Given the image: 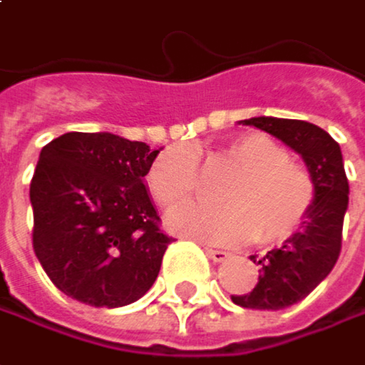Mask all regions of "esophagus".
Wrapping results in <instances>:
<instances>
[{"label":"esophagus","mask_w":365,"mask_h":365,"mask_svg":"<svg viewBox=\"0 0 365 365\" xmlns=\"http://www.w3.org/2000/svg\"><path fill=\"white\" fill-rule=\"evenodd\" d=\"M205 252L210 255V259H213L215 263H222V261H226L230 257V252L226 250H220V248H205Z\"/></svg>","instance_id":"esophagus-1"}]
</instances>
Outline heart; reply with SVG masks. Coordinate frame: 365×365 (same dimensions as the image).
Returning a JSON list of instances; mask_svg holds the SVG:
<instances>
[{"mask_svg":"<svg viewBox=\"0 0 365 365\" xmlns=\"http://www.w3.org/2000/svg\"><path fill=\"white\" fill-rule=\"evenodd\" d=\"M220 160L236 173L220 189L224 205L182 207L170 213L174 230L215 245H238L255 236L261 245L287 240L308 217L317 185L312 173L287 148L264 133L230 139ZM199 187V162L191 148H168L148 170V189L164 210L189 203Z\"/></svg>","mask_w":365,"mask_h":365,"instance_id":"obj_1","label":"heart"}]
</instances>
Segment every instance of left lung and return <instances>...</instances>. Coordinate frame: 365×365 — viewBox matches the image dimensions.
Masks as SVG:
<instances>
[{
  "label": "left lung",
  "instance_id": "1",
  "mask_svg": "<svg viewBox=\"0 0 365 365\" xmlns=\"http://www.w3.org/2000/svg\"><path fill=\"white\" fill-rule=\"evenodd\" d=\"M240 123L267 131L298 152L317 185L312 210L300 230L259 259V283L248 294L232 296V302L242 308L282 310L304 300L337 263L349 182L341 148L324 129L306 120L277 117H252Z\"/></svg>",
  "mask_w": 365,
  "mask_h": 365
}]
</instances>
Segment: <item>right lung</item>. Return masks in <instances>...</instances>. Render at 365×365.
<instances>
[{"mask_svg":"<svg viewBox=\"0 0 365 365\" xmlns=\"http://www.w3.org/2000/svg\"><path fill=\"white\" fill-rule=\"evenodd\" d=\"M158 154L106 131H71L41 150L30 182L32 246L65 296L119 308L154 285L173 242L143 180Z\"/></svg>","mask_w":365,"mask_h":365,"instance_id":"right-lung-1","label":"right lung"}]
</instances>
